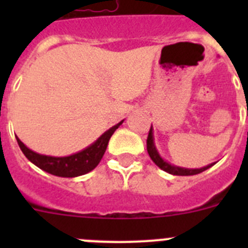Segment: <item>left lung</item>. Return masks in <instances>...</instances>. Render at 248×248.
<instances>
[{"label":"left lung","instance_id":"left-lung-1","mask_svg":"<svg viewBox=\"0 0 248 248\" xmlns=\"http://www.w3.org/2000/svg\"><path fill=\"white\" fill-rule=\"evenodd\" d=\"M146 149H148V153L150 155L151 160L159 166L161 170L164 171L169 172V174L171 175H179V176H189V175H196L200 174V172L205 171L209 168H211L212 165H215V163L209 164V165L203 166V168L200 169H189V168H181V166H176L170 164L169 161L163 159V156L159 154V151H157L156 145H155L154 141V129H153V125H151L150 131H149L148 135V140H146Z\"/></svg>","mask_w":248,"mask_h":248}]
</instances>
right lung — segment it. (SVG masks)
<instances>
[{
	"instance_id": "add662e5",
	"label": "right lung",
	"mask_w": 248,
	"mask_h": 248,
	"mask_svg": "<svg viewBox=\"0 0 248 248\" xmlns=\"http://www.w3.org/2000/svg\"><path fill=\"white\" fill-rule=\"evenodd\" d=\"M123 122L124 120H122V122L118 123L117 125L111 126L110 129L104 131L89 146L78 151V153L68 155V156H50V155L38 154L36 151L27 148L18 139V137L16 139L25 156L30 160L31 163L38 166L39 169H42L43 171L61 177H77L87 174V172L92 171L94 168H97L103 155H104L105 150H107L109 139L114 134V131L122 125Z\"/></svg>"
}]
</instances>
